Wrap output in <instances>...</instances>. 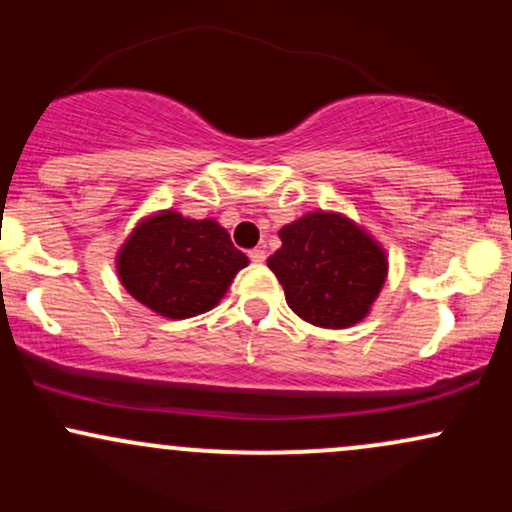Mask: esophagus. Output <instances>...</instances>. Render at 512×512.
Masks as SVG:
<instances>
[{"mask_svg":"<svg viewBox=\"0 0 512 512\" xmlns=\"http://www.w3.org/2000/svg\"><path fill=\"white\" fill-rule=\"evenodd\" d=\"M248 257H250V262L262 264L264 260H267V252H264L262 248H252V250L248 252Z\"/></svg>","mask_w":512,"mask_h":512,"instance_id":"obj_1","label":"esophagus"}]
</instances>
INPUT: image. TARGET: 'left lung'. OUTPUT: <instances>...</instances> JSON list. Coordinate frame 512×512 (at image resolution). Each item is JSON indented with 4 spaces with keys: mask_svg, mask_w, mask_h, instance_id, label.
<instances>
[{
    "mask_svg": "<svg viewBox=\"0 0 512 512\" xmlns=\"http://www.w3.org/2000/svg\"><path fill=\"white\" fill-rule=\"evenodd\" d=\"M267 260L286 303L315 327L344 330L368 315L387 279V255L354 221L310 211L279 231Z\"/></svg>",
    "mask_w": 512,
    "mask_h": 512,
    "instance_id": "obj_1",
    "label": "left lung"
}]
</instances>
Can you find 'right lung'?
I'll list each match as a JSON object with an SVG mask.
<instances>
[{
	"instance_id": "add662e5",
	"label": "right lung",
	"mask_w": 512,
	"mask_h": 512,
	"mask_svg": "<svg viewBox=\"0 0 512 512\" xmlns=\"http://www.w3.org/2000/svg\"><path fill=\"white\" fill-rule=\"evenodd\" d=\"M248 257L214 219L158 211L139 223L117 252V276L154 313L185 320L207 313L226 296Z\"/></svg>"
}]
</instances>
